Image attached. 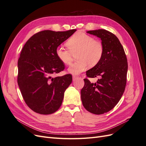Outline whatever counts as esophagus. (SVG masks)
<instances>
[{"mask_svg":"<svg viewBox=\"0 0 146 146\" xmlns=\"http://www.w3.org/2000/svg\"><path fill=\"white\" fill-rule=\"evenodd\" d=\"M79 77L76 76H72V79H73V81H76L77 78H78Z\"/></svg>","mask_w":146,"mask_h":146,"instance_id":"34e87169","label":"esophagus"}]
</instances>
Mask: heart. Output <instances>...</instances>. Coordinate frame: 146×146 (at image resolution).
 <instances>
[{"label":"heart","instance_id":"heart-1","mask_svg":"<svg viewBox=\"0 0 146 146\" xmlns=\"http://www.w3.org/2000/svg\"><path fill=\"white\" fill-rule=\"evenodd\" d=\"M68 48L60 46L56 49V55L61 63L69 65L73 56L77 54L78 60L68 68V72L77 75L85 71L90 64L94 66L102 58L104 46L101 42L95 40L94 37L83 32H77L66 42Z\"/></svg>","mask_w":146,"mask_h":146}]
</instances>
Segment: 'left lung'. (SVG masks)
<instances>
[{
    "instance_id": "1",
    "label": "left lung",
    "mask_w": 146,
    "mask_h": 146,
    "mask_svg": "<svg viewBox=\"0 0 146 146\" xmlns=\"http://www.w3.org/2000/svg\"><path fill=\"white\" fill-rule=\"evenodd\" d=\"M86 33L100 38L104 54L100 62L87 70L88 77H100L96 83L85 78L81 90L83 107L89 112L102 114L112 110L125 91L128 63L123 48L116 35L104 29Z\"/></svg>"
}]
</instances>
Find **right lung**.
I'll return each instance as SVG.
<instances>
[{"mask_svg": "<svg viewBox=\"0 0 146 146\" xmlns=\"http://www.w3.org/2000/svg\"><path fill=\"white\" fill-rule=\"evenodd\" d=\"M76 31L44 30L35 34L23 47L17 62V83L26 104L33 111L52 114L62 104L72 78L70 74L52 77L64 69L56 49Z\"/></svg>", "mask_w": 146, "mask_h": 146, "instance_id": "1", "label": "right lung"}]
</instances>
